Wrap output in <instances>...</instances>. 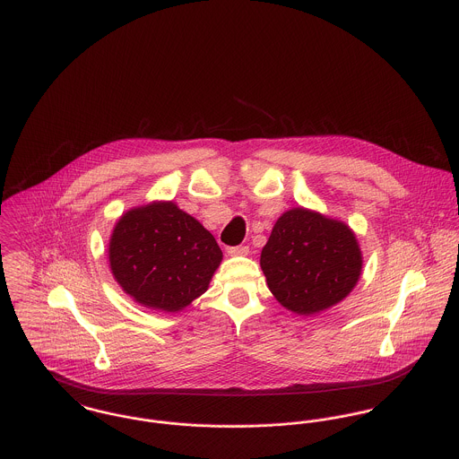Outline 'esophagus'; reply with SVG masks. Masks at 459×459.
Instances as JSON below:
<instances>
[{
  "label": "esophagus",
  "instance_id": "esophagus-1",
  "mask_svg": "<svg viewBox=\"0 0 459 459\" xmlns=\"http://www.w3.org/2000/svg\"><path fill=\"white\" fill-rule=\"evenodd\" d=\"M248 247H230V248H227V254L230 255V257H236V255H248Z\"/></svg>",
  "mask_w": 459,
  "mask_h": 459
}]
</instances>
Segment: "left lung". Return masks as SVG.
Listing matches in <instances>:
<instances>
[{
	"label": "left lung",
	"mask_w": 459,
	"mask_h": 459,
	"mask_svg": "<svg viewBox=\"0 0 459 459\" xmlns=\"http://www.w3.org/2000/svg\"><path fill=\"white\" fill-rule=\"evenodd\" d=\"M362 266V250L350 225L307 207L285 211L261 252L272 294L298 316L341 303L360 280Z\"/></svg>",
	"instance_id": "obj_1"
}]
</instances>
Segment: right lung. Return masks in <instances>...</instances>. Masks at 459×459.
Segmentation results:
<instances>
[{"instance_id": "add662e5", "label": "right lung", "mask_w": 459, "mask_h": 459, "mask_svg": "<svg viewBox=\"0 0 459 459\" xmlns=\"http://www.w3.org/2000/svg\"><path fill=\"white\" fill-rule=\"evenodd\" d=\"M117 283L142 307L179 312L209 289L223 254L204 225L172 200L126 211L108 243Z\"/></svg>"}]
</instances>
